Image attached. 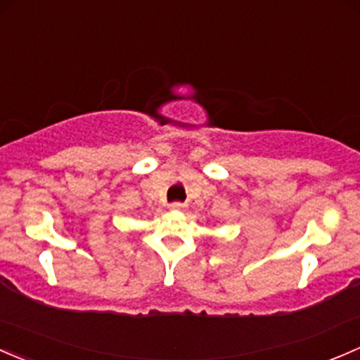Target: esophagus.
<instances>
[{"instance_id":"1","label":"esophagus","mask_w":360,"mask_h":360,"mask_svg":"<svg viewBox=\"0 0 360 360\" xmlns=\"http://www.w3.org/2000/svg\"><path fill=\"white\" fill-rule=\"evenodd\" d=\"M169 209L170 210H184V209H186V205H184V203H181V202H174V203H170Z\"/></svg>"}]
</instances>
